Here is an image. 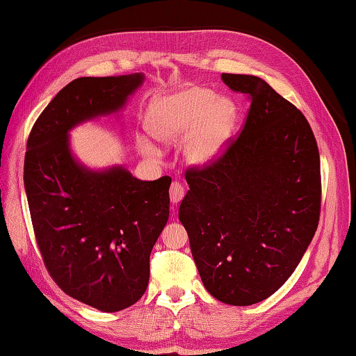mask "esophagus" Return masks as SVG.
Returning <instances> with one entry per match:
<instances>
[{
	"label": "esophagus",
	"mask_w": 356,
	"mask_h": 356,
	"mask_svg": "<svg viewBox=\"0 0 356 356\" xmlns=\"http://www.w3.org/2000/svg\"><path fill=\"white\" fill-rule=\"evenodd\" d=\"M184 194H185L184 186H181L179 181H172L171 186H170V198H171L172 204H177L181 200Z\"/></svg>",
	"instance_id": "esophagus-1"
}]
</instances>
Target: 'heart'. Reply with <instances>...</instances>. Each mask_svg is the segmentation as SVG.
Returning a JSON list of instances; mask_svg holds the SVG:
<instances>
[{
  "label": "heart",
  "instance_id": "obj_1",
  "mask_svg": "<svg viewBox=\"0 0 356 356\" xmlns=\"http://www.w3.org/2000/svg\"><path fill=\"white\" fill-rule=\"evenodd\" d=\"M238 121V106L230 97L216 90L191 85L161 95L148 104L145 129L163 144L185 141V159L203 167L225 152ZM138 147L147 154L156 153V145L147 136H138Z\"/></svg>",
  "mask_w": 356,
  "mask_h": 356
}]
</instances>
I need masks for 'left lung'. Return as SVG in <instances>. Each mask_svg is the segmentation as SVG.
Listing matches in <instances>:
<instances>
[{"mask_svg":"<svg viewBox=\"0 0 356 356\" xmlns=\"http://www.w3.org/2000/svg\"><path fill=\"white\" fill-rule=\"evenodd\" d=\"M249 94L244 129L218 161L185 175L179 208L198 275L217 300L249 307L282 286L320 217V156L303 113L266 80L221 74Z\"/></svg>","mask_w":356,"mask_h":356,"instance_id":"obj_1","label":"left lung"}]
</instances>
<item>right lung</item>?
Returning <instances> with one entry per match:
<instances>
[{
    "label": "right lung",
    "mask_w": 356,
    "mask_h": 356,
    "mask_svg": "<svg viewBox=\"0 0 356 356\" xmlns=\"http://www.w3.org/2000/svg\"><path fill=\"white\" fill-rule=\"evenodd\" d=\"M144 79L72 80L27 140L24 186L45 267L66 294L103 312L126 309L145 293L150 253L170 217L171 179L139 180L122 165L89 168L74 156L70 131L122 111Z\"/></svg>",
    "instance_id": "add662e5"
}]
</instances>
